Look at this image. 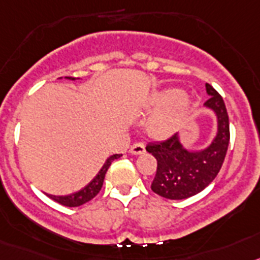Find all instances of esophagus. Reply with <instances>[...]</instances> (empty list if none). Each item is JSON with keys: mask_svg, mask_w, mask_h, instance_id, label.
<instances>
[{"mask_svg": "<svg viewBox=\"0 0 260 260\" xmlns=\"http://www.w3.org/2000/svg\"><path fill=\"white\" fill-rule=\"evenodd\" d=\"M131 154H135V155H139V154H144L145 153V145L142 142H136L131 146L129 149Z\"/></svg>", "mask_w": 260, "mask_h": 260, "instance_id": "1", "label": "esophagus"}]
</instances>
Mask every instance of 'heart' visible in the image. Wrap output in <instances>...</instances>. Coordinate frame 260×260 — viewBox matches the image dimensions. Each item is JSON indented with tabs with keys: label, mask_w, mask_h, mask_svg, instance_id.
Here are the masks:
<instances>
[{
	"label": "heart",
	"mask_w": 260,
	"mask_h": 260,
	"mask_svg": "<svg viewBox=\"0 0 260 260\" xmlns=\"http://www.w3.org/2000/svg\"><path fill=\"white\" fill-rule=\"evenodd\" d=\"M153 106L156 109H167L154 115L147 123L149 135L162 139L176 129L180 115L186 107V101L181 98V93L177 89H167L155 94Z\"/></svg>",
	"instance_id": "1"
}]
</instances>
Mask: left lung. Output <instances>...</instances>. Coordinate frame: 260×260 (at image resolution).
<instances>
[{"instance_id": "8db88e82", "label": "left lung", "mask_w": 260, "mask_h": 260, "mask_svg": "<svg viewBox=\"0 0 260 260\" xmlns=\"http://www.w3.org/2000/svg\"><path fill=\"white\" fill-rule=\"evenodd\" d=\"M206 90L210 98L205 106L214 110L217 116V135L207 149L186 150L177 135L146 145V150L156 159L151 190L160 197L185 200L196 196L214 181L223 166L231 139L228 113L223 97L210 84H206Z\"/></svg>"}]
</instances>
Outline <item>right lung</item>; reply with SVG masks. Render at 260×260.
Here are the masks:
<instances>
[{
    "instance_id": "add662e5",
    "label": "right lung",
    "mask_w": 260,
    "mask_h": 260,
    "mask_svg": "<svg viewBox=\"0 0 260 260\" xmlns=\"http://www.w3.org/2000/svg\"><path fill=\"white\" fill-rule=\"evenodd\" d=\"M67 79H72V80H74V78ZM119 156H121V154H114V155L110 156L106 162H105V165L102 166V168L100 170L97 176H95L85 188L81 189V190L76 191V193L74 194H70V196H51V194H49V197L53 201H55L57 203H59V205L67 206V207H78V206L84 205V203H86L88 201L94 198L95 196L100 193V190H101L102 188V184H104V179L107 170H109V167L111 166V162L115 160V159H118Z\"/></svg>"
}]
</instances>
